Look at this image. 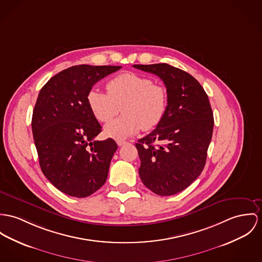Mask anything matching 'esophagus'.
Returning a JSON list of instances; mask_svg holds the SVG:
<instances>
[{"label": "esophagus", "mask_w": 262, "mask_h": 262, "mask_svg": "<svg viewBox=\"0 0 262 262\" xmlns=\"http://www.w3.org/2000/svg\"><path fill=\"white\" fill-rule=\"evenodd\" d=\"M117 143H118V145H119V146H122V145L126 144V141H117Z\"/></svg>", "instance_id": "34e87169"}]
</instances>
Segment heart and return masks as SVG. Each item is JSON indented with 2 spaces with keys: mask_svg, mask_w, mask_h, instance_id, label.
I'll list each match as a JSON object with an SVG mask.
<instances>
[{
  "mask_svg": "<svg viewBox=\"0 0 262 262\" xmlns=\"http://www.w3.org/2000/svg\"><path fill=\"white\" fill-rule=\"evenodd\" d=\"M94 117L107 122L121 107L123 116L104 126L106 137L122 141L141 128L150 130L162 121L167 107V92L161 84L135 73H122L107 82V92L92 89L86 97Z\"/></svg>",
  "mask_w": 262,
  "mask_h": 262,
  "instance_id": "1",
  "label": "heart"
}]
</instances>
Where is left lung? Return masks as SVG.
Listing matches in <instances>:
<instances>
[{
	"label": "left lung",
	"instance_id": "1",
	"mask_svg": "<svg viewBox=\"0 0 262 262\" xmlns=\"http://www.w3.org/2000/svg\"><path fill=\"white\" fill-rule=\"evenodd\" d=\"M134 68L161 78L167 92L162 121L136 143L141 160L139 173L156 194L173 195L203 170L214 124L212 110L202 84L181 69L167 63Z\"/></svg>",
	"mask_w": 262,
	"mask_h": 262
}]
</instances>
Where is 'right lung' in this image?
Returning <instances> with one entry per match:
<instances>
[{"mask_svg": "<svg viewBox=\"0 0 262 262\" xmlns=\"http://www.w3.org/2000/svg\"><path fill=\"white\" fill-rule=\"evenodd\" d=\"M119 66L79 64L61 71L40 90L32 130L40 169L61 192L86 198L104 184L118 144L96 141L101 124L86 97L93 85Z\"/></svg>", "mask_w": 262, "mask_h": 262, "instance_id": "right-lung-1", "label": "right lung"}]
</instances>
